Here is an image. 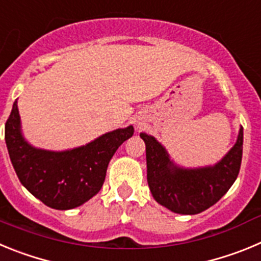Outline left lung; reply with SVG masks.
<instances>
[{"label":"left lung","mask_w":261,"mask_h":261,"mask_svg":"<svg viewBox=\"0 0 261 261\" xmlns=\"http://www.w3.org/2000/svg\"><path fill=\"white\" fill-rule=\"evenodd\" d=\"M147 151V180L157 203L171 212L196 215L217 203L231 187L241 169L243 128L236 145L212 168L180 169L169 160L164 147L153 136L140 134Z\"/></svg>","instance_id":"left-lung-1"}]
</instances>
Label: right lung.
<instances>
[{"instance_id": "add662e5", "label": "right lung", "mask_w": 261, "mask_h": 261, "mask_svg": "<svg viewBox=\"0 0 261 261\" xmlns=\"http://www.w3.org/2000/svg\"><path fill=\"white\" fill-rule=\"evenodd\" d=\"M133 134L134 127L128 126L71 151L50 152L36 149L24 142L16 101L5 123V140L20 183L55 210H71L97 194L110 159Z\"/></svg>"}]
</instances>
